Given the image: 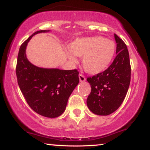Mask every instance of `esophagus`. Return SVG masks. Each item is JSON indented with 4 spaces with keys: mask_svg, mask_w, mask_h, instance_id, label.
Instances as JSON below:
<instances>
[{
    "mask_svg": "<svg viewBox=\"0 0 150 150\" xmlns=\"http://www.w3.org/2000/svg\"><path fill=\"white\" fill-rule=\"evenodd\" d=\"M79 79L80 82H85L86 80V77L82 74H79Z\"/></svg>",
    "mask_w": 150,
    "mask_h": 150,
    "instance_id": "34e87169",
    "label": "esophagus"
}]
</instances>
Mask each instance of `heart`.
<instances>
[{
  "mask_svg": "<svg viewBox=\"0 0 150 150\" xmlns=\"http://www.w3.org/2000/svg\"><path fill=\"white\" fill-rule=\"evenodd\" d=\"M71 51H66L68 58L76 62L75 56L82 57L84 70L91 75H97L107 69L114 58L116 44L103 37L79 38L69 46Z\"/></svg>",
  "mask_w": 150,
  "mask_h": 150,
  "instance_id": "1",
  "label": "heart"
}]
</instances>
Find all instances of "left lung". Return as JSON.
Here are the masks:
<instances>
[{
	"label": "left lung",
	"instance_id": "obj_1",
	"mask_svg": "<svg viewBox=\"0 0 150 150\" xmlns=\"http://www.w3.org/2000/svg\"><path fill=\"white\" fill-rule=\"evenodd\" d=\"M116 56L102 73L87 77L91 92L87 99L89 109L94 114L107 116L123 103L130 82V58L126 44L116 34Z\"/></svg>",
	"mask_w": 150,
	"mask_h": 150
}]
</instances>
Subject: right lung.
Here are the masks:
<instances>
[{"label":"right lung","instance_id":"1","mask_svg":"<svg viewBox=\"0 0 150 150\" xmlns=\"http://www.w3.org/2000/svg\"><path fill=\"white\" fill-rule=\"evenodd\" d=\"M34 32L20 46L16 65L18 83L26 101L41 116L56 118L64 112L69 97L79 83L77 70H63L35 66L27 60L26 47Z\"/></svg>","mask_w":150,"mask_h":150}]
</instances>
